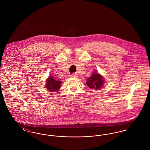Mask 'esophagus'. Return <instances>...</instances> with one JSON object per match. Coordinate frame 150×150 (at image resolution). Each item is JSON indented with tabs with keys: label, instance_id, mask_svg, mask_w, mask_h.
<instances>
[{
	"label": "esophagus",
	"instance_id": "esophagus-1",
	"mask_svg": "<svg viewBox=\"0 0 150 150\" xmlns=\"http://www.w3.org/2000/svg\"><path fill=\"white\" fill-rule=\"evenodd\" d=\"M71 76L72 78H77L78 77V74H76V73H73L71 75Z\"/></svg>",
	"mask_w": 150,
	"mask_h": 150
}]
</instances>
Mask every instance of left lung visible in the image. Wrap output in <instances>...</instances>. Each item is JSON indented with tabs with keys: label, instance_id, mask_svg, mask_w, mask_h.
Wrapping results in <instances>:
<instances>
[{
	"label": "left lung",
	"instance_id": "obj_1",
	"mask_svg": "<svg viewBox=\"0 0 150 150\" xmlns=\"http://www.w3.org/2000/svg\"><path fill=\"white\" fill-rule=\"evenodd\" d=\"M103 82L104 81L102 76L98 74V73L94 72L92 76L87 79V82L86 83L89 88L98 90L102 86Z\"/></svg>",
	"mask_w": 150,
	"mask_h": 150
}]
</instances>
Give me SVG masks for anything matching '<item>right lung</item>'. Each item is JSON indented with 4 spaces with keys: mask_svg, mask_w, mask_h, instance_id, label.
Listing matches in <instances>:
<instances>
[{
    "mask_svg": "<svg viewBox=\"0 0 150 150\" xmlns=\"http://www.w3.org/2000/svg\"><path fill=\"white\" fill-rule=\"evenodd\" d=\"M61 84V81L56 80L53 76H50V78L47 80L46 87L50 92H56L59 89Z\"/></svg>",
    "mask_w": 150,
    "mask_h": 150,
    "instance_id": "right-lung-1",
    "label": "right lung"
}]
</instances>
